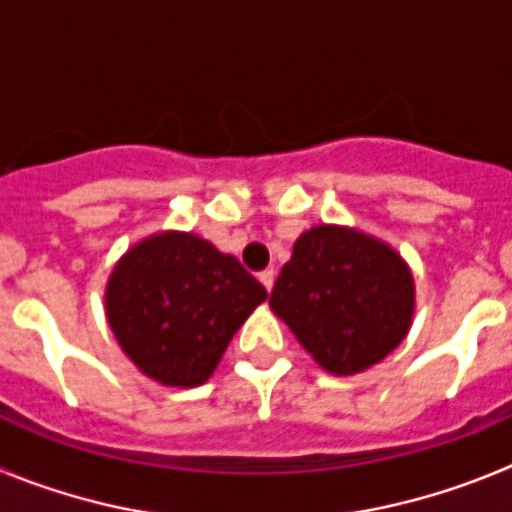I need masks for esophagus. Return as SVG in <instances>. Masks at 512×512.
Here are the masks:
<instances>
[{"instance_id": "esophagus-1", "label": "esophagus", "mask_w": 512, "mask_h": 512, "mask_svg": "<svg viewBox=\"0 0 512 512\" xmlns=\"http://www.w3.org/2000/svg\"><path fill=\"white\" fill-rule=\"evenodd\" d=\"M274 279H277V271H274V269H264L259 274V282L264 284L266 292H271V287H274Z\"/></svg>"}]
</instances>
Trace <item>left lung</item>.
I'll return each mask as SVG.
<instances>
[{
	"label": "left lung",
	"instance_id": "obj_1",
	"mask_svg": "<svg viewBox=\"0 0 512 512\" xmlns=\"http://www.w3.org/2000/svg\"><path fill=\"white\" fill-rule=\"evenodd\" d=\"M269 307L325 372L351 377L405 341L415 318V279L382 238L323 223L295 241Z\"/></svg>",
	"mask_w": 512,
	"mask_h": 512
}]
</instances>
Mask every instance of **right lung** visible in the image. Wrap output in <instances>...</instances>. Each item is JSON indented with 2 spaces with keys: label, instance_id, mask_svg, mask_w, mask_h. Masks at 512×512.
I'll return each instance as SVG.
<instances>
[{
  "label": "right lung",
  "instance_id": "1",
  "mask_svg": "<svg viewBox=\"0 0 512 512\" xmlns=\"http://www.w3.org/2000/svg\"><path fill=\"white\" fill-rule=\"evenodd\" d=\"M266 289L230 253L184 230H161L122 253L104 287L117 343L166 387H200Z\"/></svg>",
  "mask_w": 512,
  "mask_h": 512
}]
</instances>
